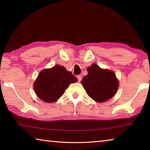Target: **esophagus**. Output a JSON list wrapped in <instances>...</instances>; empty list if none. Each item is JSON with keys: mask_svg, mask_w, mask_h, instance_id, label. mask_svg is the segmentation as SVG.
<instances>
[{"mask_svg": "<svg viewBox=\"0 0 150 150\" xmlns=\"http://www.w3.org/2000/svg\"><path fill=\"white\" fill-rule=\"evenodd\" d=\"M77 79H78L79 82H80L81 79H82V77H81V75H77Z\"/></svg>", "mask_w": 150, "mask_h": 150, "instance_id": "obj_1", "label": "esophagus"}]
</instances>
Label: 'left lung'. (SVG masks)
Returning <instances> with one entry per match:
<instances>
[{"mask_svg": "<svg viewBox=\"0 0 150 150\" xmlns=\"http://www.w3.org/2000/svg\"><path fill=\"white\" fill-rule=\"evenodd\" d=\"M87 71V75L83 78L81 83L91 98L103 103L115 95L118 88V81L112 71L101 69L96 64L88 67Z\"/></svg>", "mask_w": 150, "mask_h": 150, "instance_id": "8db88e82", "label": "left lung"}]
</instances>
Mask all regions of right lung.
Returning a JSON list of instances; mask_svg holds the SVG:
<instances>
[{"label":"right lung","instance_id":"right-lung-1","mask_svg":"<svg viewBox=\"0 0 150 150\" xmlns=\"http://www.w3.org/2000/svg\"><path fill=\"white\" fill-rule=\"evenodd\" d=\"M77 81L71 72L67 71L63 66L57 65L40 72L34 88L40 99L46 103H54L64 94L71 83Z\"/></svg>","mask_w":150,"mask_h":150}]
</instances>
